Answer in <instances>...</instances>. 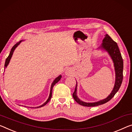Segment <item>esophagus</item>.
Listing matches in <instances>:
<instances>
[{"label": "esophagus", "instance_id": "34e87169", "mask_svg": "<svg viewBox=\"0 0 132 132\" xmlns=\"http://www.w3.org/2000/svg\"><path fill=\"white\" fill-rule=\"evenodd\" d=\"M65 73V74L67 75V76H70V75L72 74V70H71L70 68H68V69H67Z\"/></svg>", "mask_w": 132, "mask_h": 132}]
</instances>
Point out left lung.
I'll use <instances>...</instances> for the list:
<instances>
[{
    "instance_id": "obj_1",
    "label": "left lung",
    "mask_w": 132,
    "mask_h": 132,
    "mask_svg": "<svg viewBox=\"0 0 132 132\" xmlns=\"http://www.w3.org/2000/svg\"><path fill=\"white\" fill-rule=\"evenodd\" d=\"M100 48H101V50L106 51L108 52L109 54L110 55L111 58L113 60V63H114L116 73V80L114 88H113L112 92H111L110 95L105 99H103V100L94 103H86L80 100L78 98L77 96V84H76V88H75L74 92L72 94L73 98H74L76 102H77L79 104L83 106H97L108 102L109 101H110L114 97L116 93L118 92L121 86V83H122L123 77V61L117 43L111 39L110 36L108 34H106L104 35V39L103 40V43L100 46Z\"/></svg>"
}]
</instances>
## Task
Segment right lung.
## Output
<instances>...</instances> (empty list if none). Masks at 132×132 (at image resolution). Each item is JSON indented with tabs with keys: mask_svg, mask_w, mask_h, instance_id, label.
Returning <instances> with one entry per match:
<instances>
[{
	"mask_svg": "<svg viewBox=\"0 0 132 132\" xmlns=\"http://www.w3.org/2000/svg\"><path fill=\"white\" fill-rule=\"evenodd\" d=\"M22 41V40H20L19 42H17V43L15 45L13 46V47H12V48L11 49V52H10V54L9 55V56H8L7 58H6V61H5V68H6L7 66V65L9 64V62H10V60H11V59L12 56V55H13V53L14 51H15V48H16L18 45H19L20 43H21ZM61 75H60V76H58V77H56L54 81H53V82L52 83L51 87V90H50V96H49V97H48V100L46 101V102L44 103L43 104L41 105V106H40L39 107H35V108H39V107H43L44 106H45V105H46L48 102H49L50 100H51V97H52V88H53V87L54 86V85L55 84L56 82H58V81H59L61 80ZM32 108H34V107H32Z\"/></svg>",
	"mask_w": 132,
	"mask_h": 132,
	"instance_id": "1",
	"label": "right lung"
}]
</instances>
